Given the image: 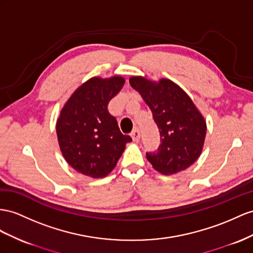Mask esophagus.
<instances>
[{
  "label": "esophagus",
  "mask_w": 253,
  "mask_h": 253,
  "mask_svg": "<svg viewBox=\"0 0 253 253\" xmlns=\"http://www.w3.org/2000/svg\"><path fill=\"white\" fill-rule=\"evenodd\" d=\"M130 135H131V138H132L133 141H139V139H140V130H139V129L135 128L134 130L131 131Z\"/></svg>",
  "instance_id": "1"
}]
</instances>
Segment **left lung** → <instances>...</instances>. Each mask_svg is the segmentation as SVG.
Returning a JSON list of instances; mask_svg holds the SVG:
<instances>
[{
    "instance_id": "obj_1",
    "label": "left lung",
    "mask_w": 253,
    "mask_h": 253,
    "mask_svg": "<svg viewBox=\"0 0 253 253\" xmlns=\"http://www.w3.org/2000/svg\"><path fill=\"white\" fill-rule=\"evenodd\" d=\"M130 85L150 107L160 132L156 152L146 153L155 170L169 175L189 168L202 152L206 123L192 100L175 83H158L142 77L130 78Z\"/></svg>"
}]
</instances>
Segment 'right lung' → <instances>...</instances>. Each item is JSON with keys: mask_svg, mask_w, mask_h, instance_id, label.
<instances>
[{"mask_svg": "<svg viewBox=\"0 0 253 253\" xmlns=\"http://www.w3.org/2000/svg\"><path fill=\"white\" fill-rule=\"evenodd\" d=\"M125 80L92 78L71 95L56 123L63 156L76 171L90 177H105L118 164L125 145L132 141L123 134L108 110Z\"/></svg>", "mask_w": 253, "mask_h": 253, "instance_id": "obj_1", "label": "right lung"}]
</instances>
